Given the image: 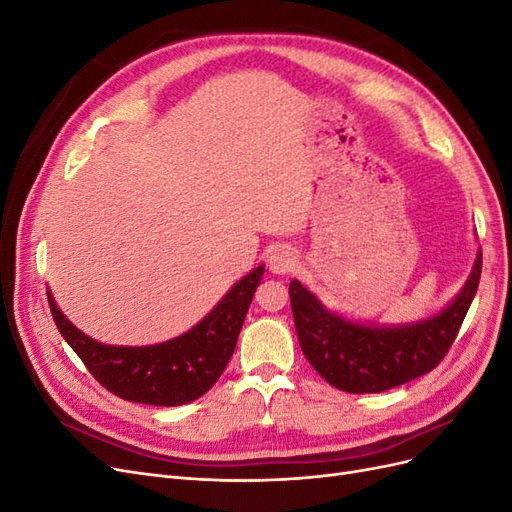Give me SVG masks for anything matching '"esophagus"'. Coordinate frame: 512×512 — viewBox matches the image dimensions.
I'll use <instances>...</instances> for the list:
<instances>
[{
	"label": "esophagus",
	"instance_id": "obj_1",
	"mask_svg": "<svg viewBox=\"0 0 512 512\" xmlns=\"http://www.w3.org/2000/svg\"><path fill=\"white\" fill-rule=\"evenodd\" d=\"M267 262H269V269L275 275H286V273L294 271V267H297V258H294V252L288 245L275 247V250L269 254Z\"/></svg>",
	"mask_w": 512,
	"mask_h": 512
}]
</instances>
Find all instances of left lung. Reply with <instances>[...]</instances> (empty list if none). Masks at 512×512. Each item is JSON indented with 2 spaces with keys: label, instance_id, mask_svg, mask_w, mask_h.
Listing matches in <instances>:
<instances>
[{
  "label": "left lung",
  "instance_id": "obj_1",
  "mask_svg": "<svg viewBox=\"0 0 512 512\" xmlns=\"http://www.w3.org/2000/svg\"><path fill=\"white\" fill-rule=\"evenodd\" d=\"M483 254L470 280L442 314L408 327L380 329L331 314L301 282H290L299 344L318 374L346 393H382L425 376L451 350L476 294Z\"/></svg>",
  "mask_w": 512,
  "mask_h": 512
}]
</instances>
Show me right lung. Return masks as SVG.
Segmentation results:
<instances>
[{"label":"right lung","instance_id":"add662e5","mask_svg":"<svg viewBox=\"0 0 512 512\" xmlns=\"http://www.w3.org/2000/svg\"><path fill=\"white\" fill-rule=\"evenodd\" d=\"M265 267L230 288L194 329L158 346H104L81 333L61 314L51 292L49 307L59 333L79 354L87 371L113 395L149 406H181L203 397L218 382L235 352L239 331Z\"/></svg>","mask_w":512,"mask_h":512}]
</instances>
